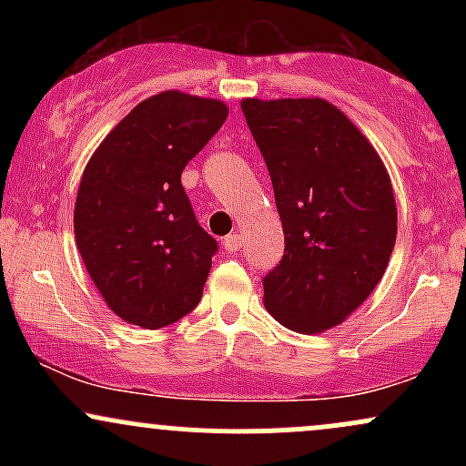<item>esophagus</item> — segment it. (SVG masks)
Returning <instances> with one entry per match:
<instances>
[{
	"label": "esophagus",
	"instance_id": "esophagus-1",
	"mask_svg": "<svg viewBox=\"0 0 466 466\" xmlns=\"http://www.w3.org/2000/svg\"><path fill=\"white\" fill-rule=\"evenodd\" d=\"M243 248V238H240V234H229V237L223 238V249L228 251V254H234V251H238Z\"/></svg>",
	"mask_w": 466,
	"mask_h": 466
}]
</instances>
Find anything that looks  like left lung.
Returning <instances> with one entry per match:
<instances>
[{"label": "left lung", "instance_id": "left-lung-1", "mask_svg": "<svg viewBox=\"0 0 466 466\" xmlns=\"http://www.w3.org/2000/svg\"><path fill=\"white\" fill-rule=\"evenodd\" d=\"M285 232L265 307L298 333L344 322L374 291L397 240V203L366 136L322 98H245Z\"/></svg>", "mask_w": 466, "mask_h": 466}]
</instances>
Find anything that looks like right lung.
Listing matches in <instances>:
<instances>
[{"mask_svg": "<svg viewBox=\"0 0 466 466\" xmlns=\"http://www.w3.org/2000/svg\"><path fill=\"white\" fill-rule=\"evenodd\" d=\"M226 117L221 100L175 89L151 96L85 166L76 245L96 289L125 322L162 329L201 300L218 245L197 221L181 173Z\"/></svg>", "mask_w": 466, "mask_h": 466, "instance_id": "right-lung-1", "label": "right lung"}]
</instances>
